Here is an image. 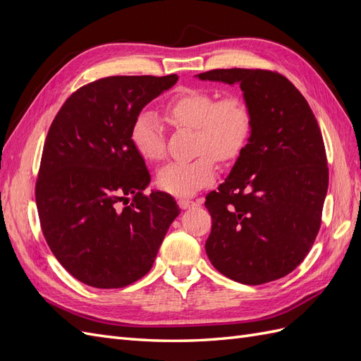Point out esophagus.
<instances>
[{
  "label": "esophagus",
  "mask_w": 361,
  "mask_h": 361,
  "mask_svg": "<svg viewBox=\"0 0 361 361\" xmlns=\"http://www.w3.org/2000/svg\"><path fill=\"white\" fill-rule=\"evenodd\" d=\"M178 203H179L182 209H190V207L200 206V202H192V200H188V199H179Z\"/></svg>",
  "instance_id": "obj_1"
}]
</instances>
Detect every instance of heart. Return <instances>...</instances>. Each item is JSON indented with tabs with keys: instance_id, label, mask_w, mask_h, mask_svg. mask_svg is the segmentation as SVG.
<instances>
[{
	"instance_id": "heart-1",
	"label": "heart",
	"mask_w": 361,
	"mask_h": 361,
	"mask_svg": "<svg viewBox=\"0 0 361 361\" xmlns=\"http://www.w3.org/2000/svg\"><path fill=\"white\" fill-rule=\"evenodd\" d=\"M174 125L195 129V154L188 162H170L157 174L158 187L173 195H192L212 183L216 174L215 159L228 162L239 157L253 126V114L241 94L216 96L202 89H185L174 94L166 106ZM133 143L140 157L161 161L166 155L164 129L158 117L141 113L133 125Z\"/></svg>"
}]
</instances>
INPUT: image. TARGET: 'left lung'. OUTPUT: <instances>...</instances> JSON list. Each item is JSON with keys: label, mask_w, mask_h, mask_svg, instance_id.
<instances>
[{"label": "left lung", "mask_w": 361, "mask_h": 361, "mask_svg": "<svg viewBox=\"0 0 361 361\" xmlns=\"http://www.w3.org/2000/svg\"><path fill=\"white\" fill-rule=\"evenodd\" d=\"M202 81L239 85L253 114L248 143L226 180L206 195L211 264L244 285L288 276L321 227L329 167L321 129L288 78L262 69H215Z\"/></svg>", "instance_id": "8db88e82"}]
</instances>
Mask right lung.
<instances>
[{"label":"right lung","mask_w":361,"mask_h":361,"mask_svg":"<svg viewBox=\"0 0 361 361\" xmlns=\"http://www.w3.org/2000/svg\"><path fill=\"white\" fill-rule=\"evenodd\" d=\"M176 82L178 75L97 80L63 104L48 130L36 183L42 231L84 285L117 289L146 276L180 214L170 194H143L150 174L130 135L141 110Z\"/></svg>","instance_id":"right-lung-1"}]
</instances>
